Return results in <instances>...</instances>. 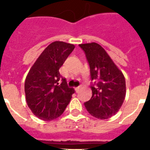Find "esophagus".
Here are the masks:
<instances>
[{"mask_svg": "<svg viewBox=\"0 0 150 150\" xmlns=\"http://www.w3.org/2000/svg\"><path fill=\"white\" fill-rule=\"evenodd\" d=\"M80 88H81V86H78V87H76V88H75V91H76V92H79Z\"/></svg>", "mask_w": 150, "mask_h": 150, "instance_id": "obj_1", "label": "esophagus"}]
</instances>
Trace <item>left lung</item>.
<instances>
[{"instance_id": "obj_1", "label": "left lung", "mask_w": 150, "mask_h": 150, "mask_svg": "<svg viewBox=\"0 0 150 150\" xmlns=\"http://www.w3.org/2000/svg\"><path fill=\"white\" fill-rule=\"evenodd\" d=\"M84 51L90 67L92 95L85 102L87 111L94 117L106 120L114 116L124 102L126 86L122 71L107 52L96 43L79 45Z\"/></svg>"}]
</instances>
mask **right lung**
<instances>
[{"label": "right lung", "mask_w": 150, "mask_h": 150, "mask_svg": "<svg viewBox=\"0 0 150 150\" xmlns=\"http://www.w3.org/2000/svg\"><path fill=\"white\" fill-rule=\"evenodd\" d=\"M75 46L62 41L49 45L30 69L25 82L26 102L39 119L51 121L63 113L74 89L67 86L59 69Z\"/></svg>", "instance_id": "right-lung-1"}]
</instances>
